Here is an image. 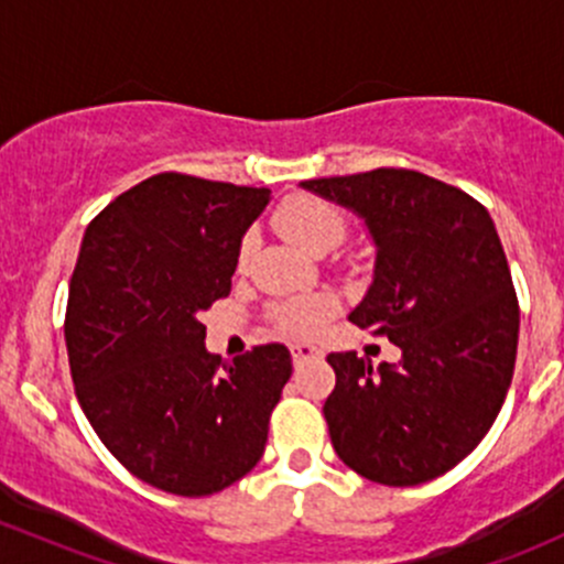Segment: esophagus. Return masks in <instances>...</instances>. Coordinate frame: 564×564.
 Returning a JSON list of instances; mask_svg holds the SVG:
<instances>
[{
	"label": "esophagus",
	"instance_id": "34e87169",
	"mask_svg": "<svg viewBox=\"0 0 564 564\" xmlns=\"http://www.w3.org/2000/svg\"><path fill=\"white\" fill-rule=\"evenodd\" d=\"M322 354H318V348L307 346V343H294L292 346V359H294V367H302L307 365L311 359H318Z\"/></svg>",
	"mask_w": 564,
	"mask_h": 564
}]
</instances>
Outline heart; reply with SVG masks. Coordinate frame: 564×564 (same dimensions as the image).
Segmentation results:
<instances>
[{
    "label": "heart",
    "mask_w": 564,
    "mask_h": 564,
    "mask_svg": "<svg viewBox=\"0 0 564 564\" xmlns=\"http://www.w3.org/2000/svg\"><path fill=\"white\" fill-rule=\"evenodd\" d=\"M275 224L294 246H300L307 253L332 251L343 240V235H346L343 213L327 203V199L318 197H292L278 210ZM251 248L253 240L246 237L240 246V262H246ZM332 311H335V302L329 297H305L278 305L272 318H275L278 329L286 332V335L311 337L327 324Z\"/></svg>",
    "instance_id": "b5f03b06"
}]
</instances>
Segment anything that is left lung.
Returning a JSON list of instances; mask_svg holds the SVG:
<instances>
[{"label": "left lung", "instance_id": "1", "mask_svg": "<svg viewBox=\"0 0 564 564\" xmlns=\"http://www.w3.org/2000/svg\"><path fill=\"white\" fill-rule=\"evenodd\" d=\"M302 188L365 218L376 270L348 322L402 351L376 370L354 351L329 354L332 446L367 481H432L484 441L517 365L519 300L495 221L470 194L416 170Z\"/></svg>", "mask_w": 564, "mask_h": 564}]
</instances>
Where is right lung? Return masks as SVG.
Here are the masks:
<instances>
[{
    "mask_svg": "<svg viewBox=\"0 0 564 564\" xmlns=\"http://www.w3.org/2000/svg\"><path fill=\"white\" fill-rule=\"evenodd\" d=\"M267 203L270 188L159 173L83 235L64 318L75 394L108 452L170 495H216L251 473L292 378L286 346L224 361L199 322L232 289Z\"/></svg>",
    "mask_w": 564,
    "mask_h": 564,
    "instance_id": "obj_1",
    "label": "right lung"
}]
</instances>
